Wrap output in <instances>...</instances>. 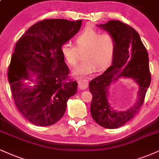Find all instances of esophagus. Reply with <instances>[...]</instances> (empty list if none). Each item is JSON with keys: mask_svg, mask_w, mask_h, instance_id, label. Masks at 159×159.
<instances>
[{"mask_svg": "<svg viewBox=\"0 0 159 159\" xmlns=\"http://www.w3.org/2000/svg\"><path fill=\"white\" fill-rule=\"evenodd\" d=\"M78 87L81 89H86L88 87V80L85 78H81L78 80Z\"/></svg>", "mask_w": 159, "mask_h": 159, "instance_id": "esophagus-1", "label": "esophagus"}]
</instances>
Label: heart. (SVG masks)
I'll use <instances>...</instances> for the list:
<instances>
[{"mask_svg": "<svg viewBox=\"0 0 159 159\" xmlns=\"http://www.w3.org/2000/svg\"><path fill=\"white\" fill-rule=\"evenodd\" d=\"M76 47L70 42L61 46V52L65 61L71 66L78 62V50H83V61L73 70V75L84 77L94 72L95 68L104 70L110 64L116 50V42L112 35L101 34L87 28L75 38Z\"/></svg>", "mask_w": 159, "mask_h": 159, "instance_id": "b5f03b06", "label": "heart"}]
</instances>
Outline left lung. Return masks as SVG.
<instances>
[{
	"label": "left lung",
	"instance_id": "8db88e82",
	"mask_svg": "<svg viewBox=\"0 0 159 159\" xmlns=\"http://www.w3.org/2000/svg\"><path fill=\"white\" fill-rule=\"evenodd\" d=\"M97 26L112 35L116 50L112 64L104 73L89 84L93 95L90 112L99 125L107 129L121 127L139 112L150 87L151 75L147 49L139 33L129 25L119 20H109ZM121 78H130L138 85L137 101L127 111L114 110L108 98V89Z\"/></svg>",
	"mask_w": 159,
	"mask_h": 159
}]
</instances>
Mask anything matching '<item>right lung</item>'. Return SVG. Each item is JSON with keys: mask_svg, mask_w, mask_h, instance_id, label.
I'll return each mask as SVG.
<instances>
[{"mask_svg": "<svg viewBox=\"0 0 159 159\" xmlns=\"http://www.w3.org/2000/svg\"><path fill=\"white\" fill-rule=\"evenodd\" d=\"M82 20L47 19L38 22L15 44L8 80L19 112L41 127L52 125L64 116L78 83L68 80L69 69L61 46L79 31Z\"/></svg>", "mask_w": 159, "mask_h": 159, "instance_id": "add662e5", "label": "right lung"}]
</instances>
